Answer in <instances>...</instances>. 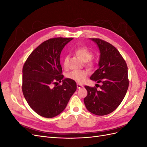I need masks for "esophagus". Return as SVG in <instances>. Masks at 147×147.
I'll return each instance as SVG.
<instances>
[{
    "mask_svg": "<svg viewBox=\"0 0 147 147\" xmlns=\"http://www.w3.org/2000/svg\"><path fill=\"white\" fill-rule=\"evenodd\" d=\"M77 88H78V89H80V88H83V85H82V84H79V83H77Z\"/></svg>",
    "mask_w": 147,
    "mask_h": 147,
    "instance_id": "1",
    "label": "esophagus"
}]
</instances>
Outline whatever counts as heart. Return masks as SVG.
<instances>
[{
    "label": "heart",
    "instance_id": "1",
    "mask_svg": "<svg viewBox=\"0 0 147 147\" xmlns=\"http://www.w3.org/2000/svg\"><path fill=\"white\" fill-rule=\"evenodd\" d=\"M75 54L83 62L85 63V65L88 68L92 69L94 65V63L91 59L92 57V52L91 50H90L88 48L83 47H80L75 50ZM69 58L68 57H65L64 60V67L67 66V64ZM88 74V71L82 70H72L70 72L68 75L67 77L70 80L76 82L78 83H83L87 77Z\"/></svg>",
    "mask_w": 147,
    "mask_h": 147
}]
</instances>
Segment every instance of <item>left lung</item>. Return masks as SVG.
Segmentation results:
<instances>
[{"label":"left lung","instance_id":"left-lung-1","mask_svg":"<svg viewBox=\"0 0 147 147\" xmlns=\"http://www.w3.org/2000/svg\"><path fill=\"white\" fill-rule=\"evenodd\" d=\"M100 51L99 68L90 79L102 83L97 88L85 86L88 95L84 99L87 110L91 113L103 116L116 109L125 97L129 86L127 66L117 49L112 44L97 38H91Z\"/></svg>","mask_w":147,"mask_h":147}]
</instances>
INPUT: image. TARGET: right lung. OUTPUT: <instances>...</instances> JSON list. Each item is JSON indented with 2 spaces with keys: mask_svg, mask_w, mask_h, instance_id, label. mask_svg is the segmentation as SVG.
<instances>
[{
  "mask_svg": "<svg viewBox=\"0 0 147 147\" xmlns=\"http://www.w3.org/2000/svg\"><path fill=\"white\" fill-rule=\"evenodd\" d=\"M72 39L47 40L30 53L23 65V95L30 107L43 117L53 118L63 112L77 90L75 81L63 79L59 59L63 49ZM57 81L63 84L57 86Z\"/></svg>",
  "mask_w": 147,
  "mask_h": 147,
  "instance_id": "obj_1",
  "label": "right lung"
}]
</instances>
